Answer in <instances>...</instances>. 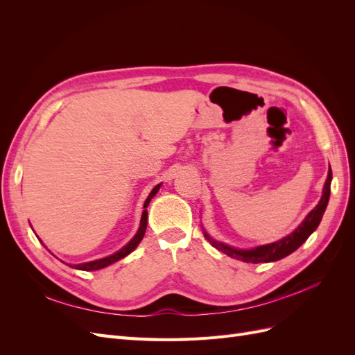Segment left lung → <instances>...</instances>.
I'll return each mask as SVG.
<instances>
[{"label": "left lung", "mask_w": 355, "mask_h": 355, "mask_svg": "<svg viewBox=\"0 0 355 355\" xmlns=\"http://www.w3.org/2000/svg\"><path fill=\"white\" fill-rule=\"evenodd\" d=\"M330 184H331V168H329L327 179H326V184L323 188V196H321L317 206L306 214L304 222L300 223L292 234H288L287 237L278 240L275 243L257 245V247H253V249H235V247H231L228 244H223V243H219L214 239H211L206 231H204V237L210 241V244L213 247H216L218 250L234 257V259L249 262V263H263V262L280 261V259H283V257L288 256L290 253H293L296 249H299V247L308 240L309 235L317 230V227L321 222V218H323V214H324V210L327 207L329 198H330Z\"/></svg>", "instance_id": "left-lung-1"}]
</instances>
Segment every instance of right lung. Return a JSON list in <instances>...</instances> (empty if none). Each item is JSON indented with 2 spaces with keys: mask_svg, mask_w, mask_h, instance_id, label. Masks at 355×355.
<instances>
[{
  "mask_svg": "<svg viewBox=\"0 0 355 355\" xmlns=\"http://www.w3.org/2000/svg\"><path fill=\"white\" fill-rule=\"evenodd\" d=\"M159 187H161V184L157 185V187L151 191V194L148 196V198H146V201H145V204H144V209H145V210H144V213H142V219H141V225H139V230H137L135 237H133L130 241H128V243L123 247L121 250L115 252V253L111 254V256L102 257V259H98V261H92V262H85V263H78V265H69V266L77 268V270H81V271H96V270H102V268H105V266H108V265H111V263H114V262H116V261L123 259V257H125L127 254H130V253L136 249L137 244L141 243L142 239H144L145 231H146V225H148V211H146V207H148L149 201H151V200L154 198V196L158 192Z\"/></svg>",
  "mask_w": 355,
  "mask_h": 355,
  "instance_id": "add662e5",
  "label": "right lung"
}]
</instances>
